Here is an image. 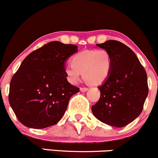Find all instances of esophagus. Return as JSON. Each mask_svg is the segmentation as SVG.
Wrapping results in <instances>:
<instances>
[{
  "mask_svg": "<svg viewBox=\"0 0 158 158\" xmlns=\"http://www.w3.org/2000/svg\"><path fill=\"white\" fill-rule=\"evenodd\" d=\"M88 90V88H80V90L81 92H85Z\"/></svg>",
  "mask_w": 158,
  "mask_h": 158,
  "instance_id": "34e87169",
  "label": "esophagus"
}]
</instances>
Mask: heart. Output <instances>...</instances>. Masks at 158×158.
Returning a JSON list of instances; mask_svg holds the SVG:
<instances>
[{
  "label": "heart",
  "mask_w": 158,
  "mask_h": 158,
  "mask_svg": "<svg viewBox=\"0 0 158 158\" xmlns=\"http://www.w3.org/2000/svg\"><path fill=\"white\" fill-rule=\"evenodd\" d=\"M72 64L65 67L64 73L68 81L77 85L81 74L90 84L99 85L109 77L112 68L110 52L104 49L81 51L71 59Z\"/></svg>",
  "instance_id": "1"
}]
</instances>
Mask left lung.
<instances>
[{"label":"left lung","mask_w":158,"mask_h":158,"mask_svg":"<svg viewBox=\"0 0 158 158\" xmlns=\"http://www.w3.org/2000/svg\"><path fill=\"white\" fill-rule=\"evenodd\" d=\"M97 46L110 52L112 68L98 87L100 98L91 107L92 112L103 123L122 128L142 112L148 93L146 72L133 50L123 43L109 40Z\"/></svg>","instance_id":"8db88e82"}]
</instances>
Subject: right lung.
<instances>
[{
    "label": "right lung",
    "instance_id": "add662e5",
    "mask_svg": "<svg viewBox=\"0 0 158 158\" xmlns=\"http://www.w3.org/2000/svg\"><path fill=\"white\" fill-rule=\"evenodd\" d=\"M78 47L51 41L29 54L10 81L9 102L23 126L44 128L63 117L70 97L79 88L64 73L66 61Z\"/></svg>",
    "mask_w": 158,
    "mask_h": 158
}]
</instances>
